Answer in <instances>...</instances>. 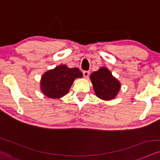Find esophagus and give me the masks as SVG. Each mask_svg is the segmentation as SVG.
<instances>
[{
  "instance_id": "esophagus-1",
  "label": "esophagus",
  "mask_w": 160,
  "mask_h": 160,
  "mask_svg": "<svg viewBox=\"0 0 160 160\" xmlns=\"http://www.w3.org/2000/svg\"><path fill=\"white\" fill-rule=\"evenodd\" d=\"M83 75L84 78H88L90 76V72L89 71H84L83 72Z\"/></svg>"
}]
</instances>
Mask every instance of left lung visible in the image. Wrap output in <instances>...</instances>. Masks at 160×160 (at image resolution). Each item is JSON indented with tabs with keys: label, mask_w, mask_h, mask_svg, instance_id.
Returning a JSON list of instances; mask_svg holds the SVG:
<instances>
[{
	"label": "left lung",
	"mask_w": 160,
	"mask_h": 160,
	"mask_svg": "<svg viewBox=\"0 0 160 160\" xmlns=\"http://www.w3.org/2000/svg\"><path fill=\"white\" fill-rule=\"evenodd\" d=\"M90 80L97 97L102 100H111L117 96L121 84L110 71L101 68L90 75Z\"/></svg>",
	"instance_id": "obj_1"
}]
</instances>
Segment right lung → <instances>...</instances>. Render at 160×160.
<instances>
[{
	"label": "right lung",
	"instance_id": "right-lung-1",
	"mask_svg": "<svg viewBox=\"0 0 160 160\" xmlns=\"http://www.w3.org/2000/svg\"><path fill=\"white\" fill-rule=\"evenodd\" d=\"M82 76L83 74L78 68L59 65L44 72L41 77V91L49 98H60L68 93L74 80Z\"/></svg>",
	"mask_w": 160,
	"mask_h": 160
}]
</instances>
